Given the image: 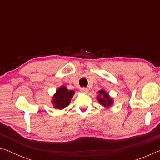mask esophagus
I'll return each instance as SVG.
<instances>
[{"mask_svg": "<svg viewBox=\"0 0 160 160\" xmlns=\"http://www.w3.org/2000/svg\"><path fill=\"white\" fill-rule=\"evenodd\" d=\"M80 92L82 93H88V89L87 88H81Z\"/></svg>", "mask_w": 160, "mask_h": 160, "instance_id": "esophagus-1", "label": "esophagus"}]
</instances>
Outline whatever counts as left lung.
Returning <instances> with one entry per match:
<instances>
[{
  "label": "left lung",
  "instance_id": "obj_1",
  "mask_svg": "<svg viewBox=\"0 0 160 160\" xmlns=\"http://www.w3.org/2000/svg\"><path fill=\"white\" fill-rule=\"evenodd\" d=\"M97 100L102 106L104 107H110L113 104V99L111 98L109 94L104 90L99 91V94L97 97Z\"/></svg>",
  "mask_w": 160,
  "mask_h": 160
}]
</instances>
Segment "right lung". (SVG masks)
Masks as SVG:
<instances>
[{
    "mask_svg": "<svg viewBox=\"0 0 160 160\" xmlns=\"http://www.w3.org/2000/svg\"><path fill=\"white\" fill-rule=\"evenodd\" d=\"M74 94L73 90H68L66 86L62 85L56 90V92L53 95L52 99L53 107L56 109H63L68 107Z\"/></svg>",
    "mask_w": 160,
    "mask_h": 160,
    "instance_id": "obj_1",
    "label": "right lung"
}]
</instances>
